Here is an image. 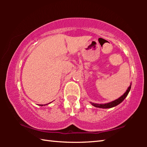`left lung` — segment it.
Returning <instances> with one entry per match:
<instances>
[{
  "mask_svg": "<svg viewBox=\"0 0 147 147\" xmlns=\"http://www.w3.org/2000/svg\"><path fill=\"white\" fill-rule=\"evenodd\" d=\"M130 89H131V84H130V86L128 87V88L127 90H126V91L123 94V95H122L121 97H119V98L116 99V100H113L112 102H108V103H106V104H95V103L91 102V104L93 106L96 107V108H104V109L113 108V107H115L116 106H117L118 104L121 103L122 102H123L124 100V98H125L126 96H127L129 91H130Z\"/></svg>",
  "mask_w": 147,
  "mask_h": 147,
  "instance_id": "left-lung-1",
  "label": "left lung"
}]
</instances>
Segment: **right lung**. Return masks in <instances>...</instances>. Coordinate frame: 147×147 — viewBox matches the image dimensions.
<instances>
[{
	"label": "right lung",
	"mask_w": 147,
	"mask_h": 147,
	"mask_svg": "<svg viewBox=\"0 0 147 147\" xmlns=\"http://www.w3.org/2000/svg\"><path fill=\"white\" fill-rule=\"evenodd\" d=\"M50 103H51V102H50ZM39 106H43V104H40V105H39ZM44 106H45V105H44Z\"/></svg>",
	"instance_id": "obj_1"
}]
</instances>
